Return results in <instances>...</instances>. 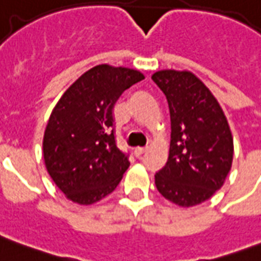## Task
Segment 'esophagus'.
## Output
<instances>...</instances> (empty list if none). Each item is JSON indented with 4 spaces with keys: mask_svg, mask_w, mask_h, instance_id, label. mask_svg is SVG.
I'll use <instances>...</instances> for the list:
<instances>
[{
    "mask_svg": "<svg viewBox=\"0 0 261 261\" xmlns=\"http://www.w3.org/2000/svg\"><path fill=\"white\" fill-rule=\"evenodd\" d=\"M146 150H147V147H135L134 154L137 155V157H139V155H142Z\"/></svg>",
    "mask_w": 261,
    "mask_h": 261,
    "instance_id": "1",
    "label": "esophagus"
}]
</instances>
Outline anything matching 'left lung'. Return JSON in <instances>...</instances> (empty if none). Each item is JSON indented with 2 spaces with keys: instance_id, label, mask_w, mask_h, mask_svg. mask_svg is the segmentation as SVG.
I'll use <instances>...</instances> for the list:
<instances>
[{
  "instance_id": "left-lung-1",
  "label": "left lung",
  "mask_w": 261,
  "mask_h": 261,
  "mask_svg": "<svg viewBox=\"0 0 261 261\" xmlns=\"http://www.w3.org/2000/svg\"><path fill=\"white\" fill-rule=\"evenodd\" d=\"M167 96L171 147L155 187L181 207L196 206L223 186L233 161V137L222 108L191 71L161 70L151 75Z\"/></svg>"
}]
</instances>
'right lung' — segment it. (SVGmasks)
<instances>
[{
  "label": "right lung",
  "instance_id": "obj_1",
  "mask_svg": "<svg viewBox=\"0 0 261 261\" xmlns=\"http://www.w3.org/2000/svg\"><path fill=\"white\" fill-rule=\"evenodd\" d=\"M143 79L138 70L98 65L59 98L44 131L43 155L67 199L92 204L118 187L130 161L116 145L114 106Z\"/></svg>",
  "mask_w": 261,
  "mask_h": 261
}]
</instances>
